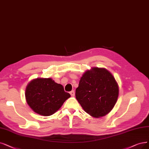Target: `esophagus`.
<instances>
[{
    "label": "esophagus",
    "instance_id": "esophagus-1",
    "mask_svg": "<svg viewBox=\"0 0 149 149\" xmlns=\"http://www.w3.org/2000/svg\"><path fill=\"white\" fill-rule=\"evenodd\" d=\"M70 95H71V97H74V95H75V92H74V91H71V92H70Z\"/></svg>",
    "mask_w": 149,
    "mask_h": 149
}]
</instances>
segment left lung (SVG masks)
Returning <instances> with one entry per match:
<instances>
[{
	"label": "left lung",
	"instance_id": "left-lung-1",
	"mask_svg": "<svg viewBox=\"0 0 149 149\" xmlns=\"http://www.w3.org/2000/svg\"><path fill=\"white\" fill-rule=\"evenodd\" d=\"M118 92V85L110 71L92 67L81 78L76 89V98L85 112L98 118L111 112L117 102Z\"/></svg>",
	"mask_w": 149,
	"mask_h": 149
}]
</instances>
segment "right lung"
Segmentation results:
<instances>
[{"mask_svg":"<svg viewBox=\"0 0 149 149\" xmlns=\"http://www.w3.org/2000/svg\"><path fill=\"white\" fill-rule=\"evenodd\" d=\"M25 97L27 104L33 112L49 116L60 109L71 95L64 91L62 85L52 78H38L29 82Z\"/></svg>","mask_w":149,"mask_h":149,"instance_id":"obj_1","label":"right lung"}]
</instances>
